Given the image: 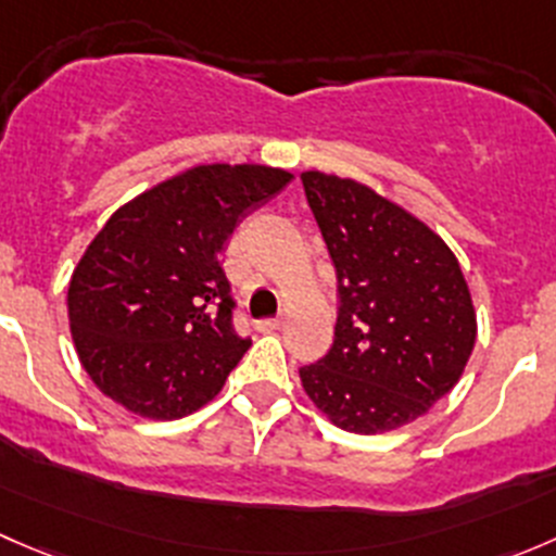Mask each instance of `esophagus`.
I'll return each mask as SVG.
<instances>
[{
  "mask_svg": "<svg viewBox=\"0 0 556 556\" xmlns=\"http://www.w3.org/2000/svg\"><path fill=\"white\" fill-rule=\"evenodd\" d=\"M282 325L279 317H268V319H257V330H277Z\"/></svg>",
  "mask_w": 556,
  "mask_h": 556,
  "instance_id": "34e87169",
  "label": "esophagus"
}]
</instances>
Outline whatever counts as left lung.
Instances as JSON below:
<instances>
[{"label":"left lung","instance_id":"8db88e82","mask_svg":"<svg viewBox=\"0 0 556 556\" xmlns=\"http://www.w3.org/2000/svg\"><path fill=\"white\" fill-rule=\"evenodd\" d=\"M301 182L339 279L333 346L301 368V384L346 433L414 422L473 352L476 312L457 257L368 185L323 172Z\"/></svg>","mask_w":556,"mask_h":556}]
</instances>
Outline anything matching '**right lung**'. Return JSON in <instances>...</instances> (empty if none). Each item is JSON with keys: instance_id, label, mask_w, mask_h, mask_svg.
Masks as SVG:
<instances>
[{"instance_id": "right-lung-1", "label": "right lung", "mask_w": 556, "mask_h": 556, "mask_svg": "<svg viewBox=\"0 0 556 556\" xmlns=\"http://www.w3.org/2000/svg\"><path fill=\"white\" fill-rule=\"evenodd\" d=\"M293 179L210 164L123 204L70 282V328L93 384L128 412L179 419L210 403L252 341L233 328L220 255L233 228Z\"/></svg>"}]
</instances>
